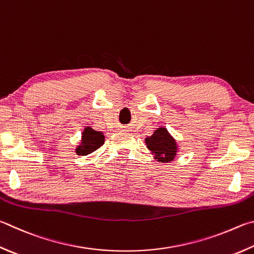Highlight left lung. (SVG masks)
Segmentation results:
<instances>
[{
    "instance_id": "8db88e82",
    "label": "left lung",
    "mask_w": 254,
    "mask_h": 254,
    "mask_svg": "<svg viewBox=\"0 0 254 254\" xmlns=\"http://www.w3.org/2000/svg\"><path fill=\"white\" fill-rule=\"evenodd\" d=\"M144 141L154 159L161 163L171 162L178 154V143L164 127L156 128L153 134L146 136Z\"/></svg>"
}]
</instances>
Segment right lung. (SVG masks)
<instances>
[{
  "label": "right lung",
  "mask_w": 254,
  "mask_h": 254,
  "mask_svg": "<svg viewBox=\"0 0 254 254\" xmlns=\"http://www.w3.org/2000/svg\"><path fill=\"white\" fill-rule=\"evenodd\" d=\"M104 134L100 131H95L91 127H85L82 132L81 141L75 147L77 155H87L98 150L101 145L104 144Z\"/></svg>",
  "instance_id": "obj_1"
}]
</instances>
